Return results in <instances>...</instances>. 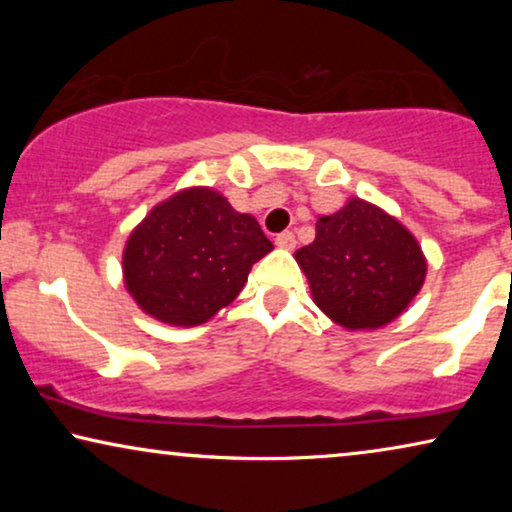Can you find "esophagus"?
Listing matches in <instances>:
<instances>
[{"instance_id":"34e87169","label":"esophagus","mask_w":512,"mask_h":512,"mask_svg":"<svg viewBox=\"0 0 512 512\" xmlns=\"http://www.w3.org/2000/svg\"><path fill=\"white\" fill-rule=\"evenodd\" d=\"M275 244L279 249H293L296 247V235H293L291 230H284V233H279L275 237Z\"/></svg>"}]
</instances>
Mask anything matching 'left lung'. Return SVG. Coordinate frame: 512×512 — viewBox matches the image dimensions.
<instances>
[{
	"label": "left lung",
	"instance_id": "8db88e82",
	"mask_svg": "<svg viewBox=\"0 0 512 512\" xmlns=\"http://www.w3.org/2000/svg\"><path fill=\"white\" fill-rule=\"evenodd\" d=\"M314 303L349 331L382 328L412 303L426 277L415 235L361 198L319 216L317 237L296 251Z\"/></svg>",
	"mask_w": 512,
	"mask_h": 512
}]
</instances>
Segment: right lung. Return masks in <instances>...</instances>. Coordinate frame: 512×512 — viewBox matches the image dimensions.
<instances>
[{
	"label": "right lung",
	"instance_id": "1",
	"mask_svg": "<svg viewBox=\"0 0 512 512\" xmlns=\"http://www.w3.org/2000/svg\"><path fill=\"white\" fill-rule=\"evenodd\" d=\"M272 251L251 214L212 188H186L132 230L123 251L125 289L146 314L198 326L237 298L251 265Z\"/></svg>",
	"mask_w": 512,
	"mask_h": 512
}]
</instances>
